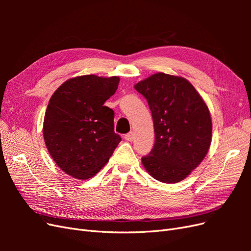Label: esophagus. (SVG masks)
<instances>
[{
    "mask_svg": "<svg viewBox=\"0 0 251 251\" xmlns=\"http://www.w3.org/2000/svg\"><path fill=\"white\" fill-rule=\"evenodd\" d=\"M125 139L126 141H133L134 140V133L133 132H128L127 134L125 135Z\"/></svg>",
    "mask_w": 251,
    "mask_h": 251,
    "instance_id": "obj_1",
    "label": "esophagus"
}]
</instances>
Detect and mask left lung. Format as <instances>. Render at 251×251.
Listing matches in <instances>:
<instances>
[{"label":"left lung","mask_w":251,"mask_h":251,"mask_svg":"<svg viewBox=\"0 0 251 251\" xmlns=\"http://www.w3.org/2000/svg\"><path fill=\"white\" fill-rule=\"evenodd\" d=\"M135 89L146 98L155 128V143L141 158L154 179L176 183L186 178L207 154L211 119L207 105L186 79L157 73Z\"/></svg>","instance_id":"obj_1"}]
</instances>
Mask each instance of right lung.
Returning a JSON list of instances; mask_svg holds the SVG:
<instances>
[{
	"label": "right lung",
	"instance_id": "right-lung-1",
	"mask_svg": "<svg viewBox=\"0 0 251 251\" xmlns=\"http://www.w3.org/2000/svg\"><path fill=\"white\" fill-rule=\"evenodd\" d=\"M119 78L83 75L65 81L50 98L44 139L53 160L66 174L86 180L109 161L121 137L114 132V111L103 105Z\"/></svg>",
	"mask_w": 251,
	"mask_h": 251
}]
</instances>
